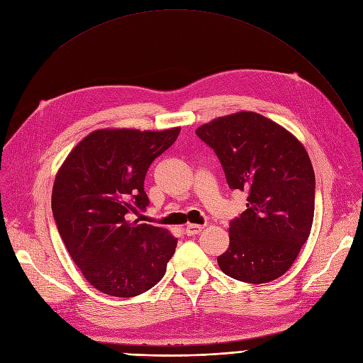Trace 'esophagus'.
<instances>
[{
  "label": "esophagus",
  "mask_w": 363,
  "mask_h": 363,
  "mask_svg": "<svg viewBox=\"0 0 363 363\" xmlns=\"http://www.w3.org/2000/svg\"><path fill=\"white\" fill-rule=\"evenodd\" d=\"M202 229H203V226H201V224L191 223V224H187L184 230H186V233H187L189 236H194V235L201 233V232H202Z\"/></svg>",
  "instance_id": "esophagus-1"
}]
</instances>
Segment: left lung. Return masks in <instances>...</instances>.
Instances as JSON below:
<instances>
[{
	"label": "left lung",
	"instance_id": "obj_1",
	"mask_svg": "<svg viewBox=\"0 0 363 363\" xmlns=\"http://www.w3.org/2000/svg\"><path fill=\"white\" fill-rule=\"evenodd\" d=\"M196 134L217 153L229 187L248 192L218 267L248 284L281 278L296 262L315 214V171L303 143L274 121L247 111L218 116Z\"/></svg>",
	"mask_w": 363,
	"mask_h": 363
}]
</instances>
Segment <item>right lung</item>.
I'll use <instances>...</instances> for the list:
<instances>
[{"label": "right lung", "mask_w": 363, "mask_h": 363, "mask_svg": "<svg viewBox=\"0 0 363 363\" xmlns=\"http://www.w3.org/2000/svg\"><path fill=\"white\" fill-rule=\"evenodd\" d=\"M180 127L162 131L100 128L57 169L51 210L63 244L84 278L103 294L134 297L157 285L177 247L164 228L127 220L145 210L147 168Z\"/></svg>", "instance_id": "add662e5"}]
</instances>
